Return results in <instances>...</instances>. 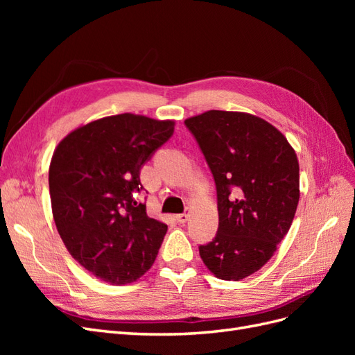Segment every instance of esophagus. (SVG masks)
Here are the masks:
<instances>
[{"mask_svg":"<svg viewBox=\"0 0 355 355\" xmlns=\"http://www.w3.org/2000/svg\"><path fill=\"white\" fill-rule=\"evenodd\" d=\"M188 218H189L188 213H179V214H176V220L179 223H185L188 220Z\"/></svg>","mask_w":355,"mask_h":355,"instance_id":"esophagus-1","label":"esophagus"}]
</instances>
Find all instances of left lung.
Segmentation results:
<instances>
[{"instance_id":"8db88e82","label":"left lung","mask_w":355,"mask_h":355,"mask_svg":"<svg viewBox=\"0 0 355 355\" xmlns=\"http://www.w3.org/2000/svg\"><path fill=\"white\" fill-rule=\"evenodd\" d=\"M211 171L219 227L200 256L220 280L239 282L271 259L293 222L299 163L287 139L259 116L207 111L185 120Z\"/></svg>"}]
</instances>
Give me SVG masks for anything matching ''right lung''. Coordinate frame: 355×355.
<instances>
[{
  "label": "right lung",
  "mask_w": 355,
  "mask_h": 355,
  "mask_svg": "<svg viewBox=\"0 0 355 355\" xmlns=\"http://www.w3.org/2000/svg\"><path fill=\"white\" fill-rule=\"evenodd\" d=\"M175 132L173 121L105 116L71 132L49 170L56 228L72 257L111 284L136 282L153 266L167 225L146 214L141 168Z\"/></svg>",
  "instance_id": "obj_1"
}]
</instances>
